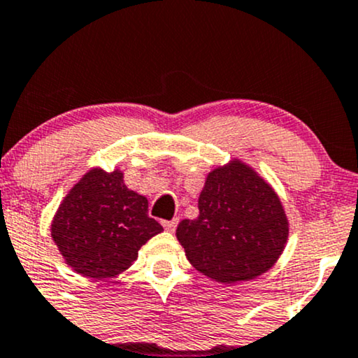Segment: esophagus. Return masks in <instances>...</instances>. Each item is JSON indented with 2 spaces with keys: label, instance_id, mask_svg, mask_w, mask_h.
Instances as JSON below:
<instances>
[{
  "label": "esophagus",
  "instance_id": "obj_1",
  "mask_svg": "<svg viewBox=\"0 0 358 358\" xmlns=\"http://www.w3.org/2000/svg\"><path fill=\"white\" fill-rule=\"evenodd\" d=\"M176 225H178V220H176V218H173V220H166V222H163V227H165V230H166V231H175Z\"/></svg>",
  "mask_w": 358,
  "mask_h": 358
}]
</instances>
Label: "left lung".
Returning <instances> with one entry per match:
<instances>
[{
    "mask_svg": "<svg viewBox=\"0 0 358 358\" xmlns=\"http://www.w3.org/2000/svg\"><path fill=\"white\" fill-rule=\"evenodd\" d=\"M198 210L195 220L178 223L176 238L188 262L215 282L257 278L285 250L288 218L277 192L238 158L206 175Z\"/></svg>",
    "mask_w": 358,
    "mask_h": 358,
    "instance_id": "1",
    "label": "left lung"
}]
</instances>
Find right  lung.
Masks as SVG:
<instances>
[{
  "label": "right lung",
  "instance_id": "1",
  "mask_svg": "<svg viewBox=\"0 0 358 358\" xmlns=\"http://www.w3.org/2000/svg\"><path fill=\"white\" fill-rule=\"evenodd\" d=\"M163 227L148 217V200L130 190L123 171L92 168L73 185L51 222V238L73 272L111 278L128 270L138 250Z\"/></svg>",
  "mask_w": 358,
  "mask_h": 358
}]
</instances>
